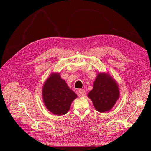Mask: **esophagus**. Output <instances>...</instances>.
<instances>
[{"label":"esophagus","instance_id":"1","mask_svg":"<svg viewBox=\"0 0 151 151\" xmlns=\"http://www.w3.org/2000/svg\"><path fill=\"white\" fill-rule=\"evenodd\" d=\"M79 96H84L86 94V91L83 89H81L79 90Z\"/></svg>","mask_w":151,"mask_h":151}]
</instances>
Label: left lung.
Returning a JSON list of instances; mask_svg holds the SVG:
<instances>
[{"label": "left lung", "mask_w": 151, "mask_h": 151, "mask_svg": "<svg viewBox=\"0 0 151 151\" xmlns=\"http://www.w3.org/2000/svg\"><path fill=\"white\" fill-rule=\"evenodd\" d=\"M88 96L98 111H108L120 97L119 86L108 73L100 72L94 82L93 89Z\"/></svg>", "instance_id": "8db88e82"}]
</instances>
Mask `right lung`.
<instances>
[{"label": "right lung", "instance_id": "obj_1", "mask_svg": "<svg viewBox=\"0 0 151 151\" xmlns=\"http://www.w3.org/2000/svg\"><path fill=\"white\" fill-rule=\"evenodd\" d=\"M45 106L56 115H63L69 110L72 102L77 97L59 73H52L45 82L42 89Z\"/></svg>", "mask_w": 151, "mask_h": 151}]
</instances>
